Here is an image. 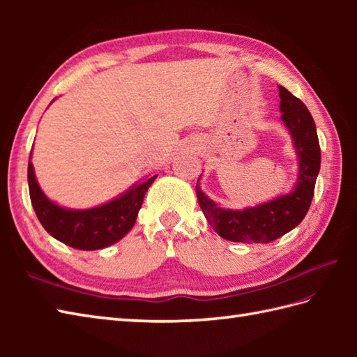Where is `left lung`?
Wrapping results in <instances>:
<instances>
[{"instance_id":"8db88e82","label":"left lung","mask_w":357,"mask_h":357,"mask_svg":"<svg viewBox=\"0 0 357 357\" xmlns=\"http://www.w3.org/2000/svg\"><path fill=\"white\" fill-rule=\"evenodd\" d=\"M279 87L282 123L291 136L298 156V178L293 188L267 202L242 210L225 208L201 190L196 196L208 224L219 236L244 244H267L298 227L312 204L317 173L321 169V147L316 124L307 105L282 86Z\"/></svg>"}]
</instances>
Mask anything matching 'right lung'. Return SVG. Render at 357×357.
<instances>
[{"instance_id": "right-lung-1", "label": "right lung", "mask_w": 357, "mask_h": 357, "mask_svg": "<svg viewBox=\"0 0 357 357\" xmlns=\"http://www.w3.org/2000/svg\"><path fill=\"white\" fill-rule=\"evenodd\" d=\"M30 158H32V151H30ZM156 176L158 174L138 181L128 190L101 206L75 210L58 206L44 195L36 181L33 164L30 162V159L27 169L30 201L45 231L66 245L87 250V252L116 244L132 230L144 196Z\"/></svg>"}]
</instances>
